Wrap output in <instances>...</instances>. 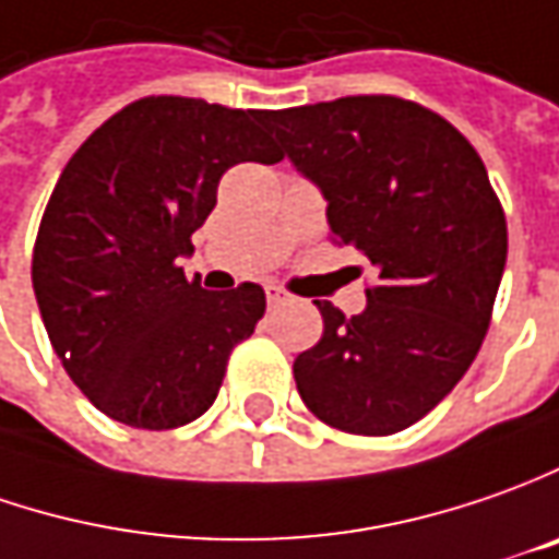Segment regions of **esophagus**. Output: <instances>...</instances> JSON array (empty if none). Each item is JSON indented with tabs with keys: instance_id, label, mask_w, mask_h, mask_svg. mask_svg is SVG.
Wrapping results in <instances>:
<instances>
[{
	"instance_id": "1",
	"label": "esophagus",
	"mask_w": 559,
	"mask_h": 559,
	"mask_svg": "<svg viewBox=\"0 0 559 559\" xmlns=\"http://www.w3.org/2000/svg\"><path fill=\"white\" fill-rule=\"evenodd\" d=\"M265 302H269V309H278V306H284L287 302V294L281 290V287H265Z\"/></svg>"
}]
</instances>
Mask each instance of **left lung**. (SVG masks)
I'll use <instances>...</instances> for the list:
<instances>
[{"instance_id":"obj_1","label":"left lung","mask_w":559,"mask_h":559,"mask_svg":"<svg viewBox=\"0 0 559 559\" xmlns=\"http://www.w3.org/2000/svg\"><path fill=\"white\" fill-rule=\"evenodd\" d=\"M265 126L328 201L334 243L377 269L365 312L316 299L324 334L294 361L318 420L343 433L412 427L467 374L508 262V222L473 145L393 95L269 110Z\"/></svg>"}]
</instances>
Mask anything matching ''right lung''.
Returning a JSON list of instances; mask_svg holds the SVG:
<instances>
[{
	"instance_id": "add662e5",
	"label": "right lung",
	"mask_w": 559,
	"mask_h": 559,
	"mask_svg": "<svg viewBox=\"0 0 559 559\" xmlns=\"http://www.w3.org/2000/svg\"><path fill=\"white\" fill-rule=\"evenodd\" d=\"M265 110L151 95L70 157L33 247V290L51 346L86 399L139 430L198 420L231 349L265 312L260 284L185 278L191 235L235 164H278Z\"/></svg>"
}]
</instances>
